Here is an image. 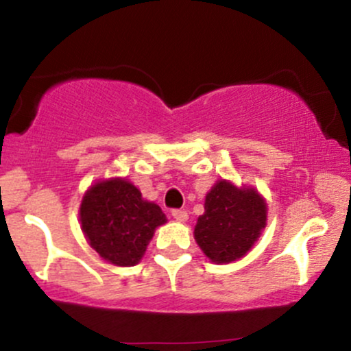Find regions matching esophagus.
<instances>
[{
    "label": "esophagus",
    "instance_id": "34e87169",
    "mask_svg": "<svg viewBox=\"0 0 351 351\" xmlns=\"http://www.w3.org/2000/svg\"><path fill=\"white\" fill-rule=\"evenodd\" d=\"M172 217H174L176 220H179V222H186L187 212L182 210V208H174V210H172Z\"/></svg>",
    "mask_w": 351,
    "mask_h": 351
}]
</instances>
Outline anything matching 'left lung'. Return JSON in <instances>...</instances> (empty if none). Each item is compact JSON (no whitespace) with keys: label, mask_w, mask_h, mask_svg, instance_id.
<instances>
[{"label":"left lung","mask_w":351,"mask_h":351,"mask_svg":"<svg viewBox=\"0 0 351 351\" xmlns=\"http://www.w3.org/2000/svg\"><path fill=\"white\" fill-rule=\"evenodd\" d=\"M206 212L197 219L195 242L215 263H230L249 252L267 222V204L252 187L220 179L206 195Z\"/></svg>","instance_id":"8db88e82"}]
</instances>
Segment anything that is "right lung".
I'll list each match as a JSON object with an SVG mask.
<instances>
[{
	"label": "right lung",
	"instance_id": "right-lung-1",
	"mask_svg": "<svg viewBox=\"0 0 351 351\" xmlns=\"http://www.w3.org/2000/svg\"><path fill=\"white\" fill-rule=\"evenodd\" d=\"M81 228L104 261L117 267L141 262L154 230L167 222L154 202L125 179L99 180L82 197Z\"/></svg>",
	"mask_w": 351,
	"mask_h": 351
}]
</instances>
